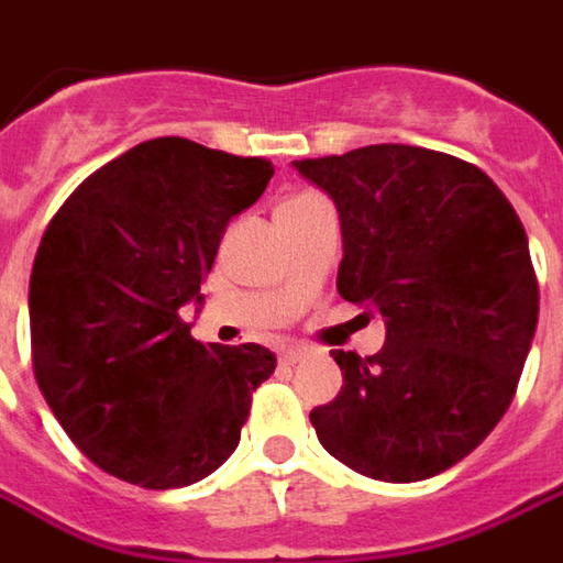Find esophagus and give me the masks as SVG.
Segmentation results:
<instances>
[{
	"label": "esophagus",
	"instance_id": "obj_1",
	"mask_svg": "<svg viewBox=\"0 0 563 563\" xmlns=\"http://www.w3.org/2000/svg\"><path fill=\"white\" fill-rule=\"evenodd\" d=\"M300 356H303V350H300V346H282V353H278V360L285 362V365H294Z\"/></svg>",
	"mask_w": 563,
	"mask_h": 563
}]
</instances>
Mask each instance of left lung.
I'll return each instance as SVG.
<instances>
[{
	"mask_svg": "<svg viewBox=\"0 0 563 563\" xmlns=\"http://www.w3.org/2000/svg\"><path fill=\"white\" fill-rule=\"evenodd\" d=\"M338 207L343 300L378 312L375 356L331 350L343 387L309 412L372 481L443 474L499 424L530 353L539 285L515 207L484 169L415 145L294 161Z\"/></svg>",
	"mask_w": 563,
	"mask_h": 563,
	"instance_id": "obj_1",
	"label": "left lung"
}]
</instances>
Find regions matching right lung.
<instances>
[{
  "mask_svg": "<svg viewBox=\"0 0 563 563\" xmlns=\"http://www.w3.org/2000/svg\"><path fill=\"white\" fill-rule=\"evenodd\" d=\"M273 173L151 139L96 169L45 229L30 275L36 384L79 452L126 484L179 489L213 474L275 372L266 346H203L179 316L203 307L225 225Z\"/></svg>",
  "mask_w": 563,
  "mask_h": 563,
  "instance_id": "obj_1",
  "label": "right lung"
}]
</instances>
